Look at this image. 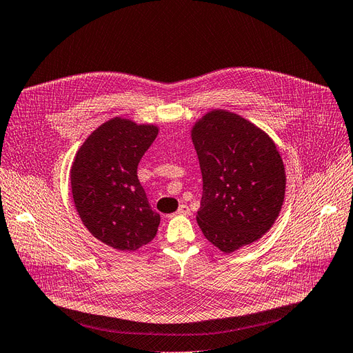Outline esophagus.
Instances as JSON below:
<instances>
[{
	"mask_svg": "<svg viewBox=\"0 0 353 353\" xmlns=\"http://www.w3.org/2000/svg\"><path fill=\"white\" fill-rule=\"evenodd\" d=\"M176 214L177 215H190V208L188 205H180Z\"/></svg>",
	"mask_w": 353,
	"mask_h": 353,
	"instance_id": "esophagus-1",
	"label": "esophagus"
}]
</instances>
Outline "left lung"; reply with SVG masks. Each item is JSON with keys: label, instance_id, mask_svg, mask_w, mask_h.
I'll return each instance as SVG.
<instances>
[{"label": "left lung", "instance_id": "8db88e82", "mask_svg": "<svg viewBox=\"0 0 353 353\" xmlns=\"http://www.w3.org/2000/svg\"><path fill=\"white\" fill-rule=\"evenodd\" d=\"M203 192L196 215L203 236L224 253L252 244L275 223L285 198V167L268 134L227 110L194 123Z\"/></svg>", "mask_w": 353, "mask_h": 353}]
</instances>
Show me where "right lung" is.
I'll return each mask as SVG.
<instances>
[{
    "mask_svg": "<svg viewBox=\"0 0 353 353\" xmlns=\"http://www.w3.org/2000/svg\"><path fill=\"white\" fill-rule=\"evenodd\" d=\"M159 134L154 125L113 117L78 150L71 167L72 198L85 228L116 250L135 252L160 225L138 180V163Z\"/></svg>",
    "mask_w": 353,
    "mask_h": 353,
    "instance_id": "1",
    "label": "right lung"
}]
</instances>
